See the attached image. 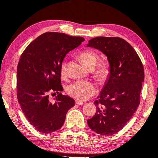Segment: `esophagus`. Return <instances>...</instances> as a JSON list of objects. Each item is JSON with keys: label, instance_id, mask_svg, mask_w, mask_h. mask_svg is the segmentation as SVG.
<instances>
[{"label": "esophagus", "instance_id": "esophagus-1", "mask_svg": "<svg viewBox=\"0 0 158 158\" xmlns=\"http://www.w3.org/2000/svg\"><path fill=\"white\" fill-rule=\"evenodd\" d=\"M75 103L77 105H82L83 104V102H81V101H80V100H75Z\"/></svg>", "mask_w": 158, "mask_h": 158}]
</instances>
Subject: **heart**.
<instances>
[{
    "label": "heart",
    "mask_w": 158,
    "mask_h": 158,
    "mask_svg": "<svg viewBox=\"0 0 158 158\" xmlns=\"http://www.w3.org/2000/svg\"><path fill=\"white\" fill-rule=\"evenodd\" d=\"M79 57L84 64L89 69L95 67L99 58L98 53L93 50H86L81 52ZM67 62L63 61L60 67L61 76L64 77L67 74ZM110 73V67L106 62H102L95 70L97 77L100 80L108 78ZM97 91V86L92 81L87 80H77L66 87V92L71 96L79 100H85L93 96Z\"/></svg>",
    "instance_id": "obj_1"
}]
</instances>
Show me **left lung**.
Segmentation results:
<instances>
[{
    "instance_id": "obj_1",
    "label": "left lung",
    "mask_w": 158,
    "mask_h": 158,
    "mask_svg": "<svg viewBox=\"0 0 158 158\" xmlns=\"http://www.w3.org/2000/svg\"><path fill=\"white\" fill-rule=\"evenodd\" d=\"M88 42L87 47L107 56L110 76L94 101L97 111L87 124L100 135H113L124 128L139 105L143 65L134 48L121 37H97Z\"/></svg>"
}]
</instances>
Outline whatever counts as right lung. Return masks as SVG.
Segmentation results:
<instances>
[{"instance_id":"1","label":"right lung","mask_w":158,"mask_h":158,"mask_svg":"<svg viewBox=\"0 0 158 158\" xmlns=\"http://www.w3.org/2000/svg\"><path fill=\"white\" fill-rule=\"evenodd\" d=\"M84 37L45 32L24 49L17 71V96L28 122L38 131L48 134L64 124L74 100L61 91L60 67L65 55L78 47ZM58 94L54 102L49 93Z\"/></svg>"}]
</instances>
